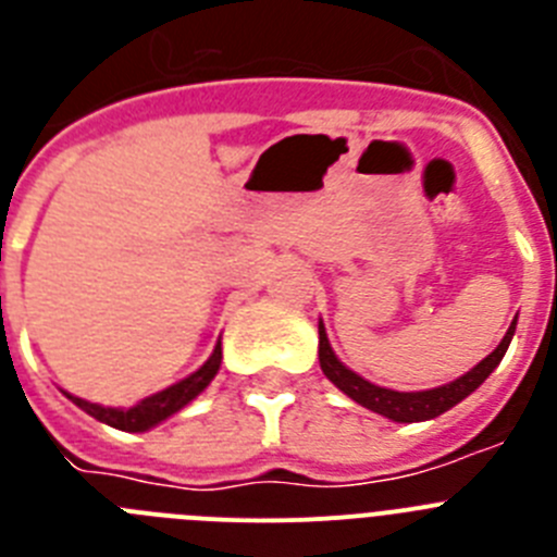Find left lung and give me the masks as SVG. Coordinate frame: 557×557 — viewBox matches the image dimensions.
<instances>
[{
	"mask_svg": "<svg viewBox=\"0 0 557 557\" xmlns=\"http://www.w3.org/2000/svg\"><path fill=\"white\" fill-rule=\"evenodd\" d=\"M516 332V318L510 323V329L505 332L499 346L488 354V357L476 362L469 373H462L460 379L449 382V385L432 387V391H391V387H379L368 379H362L359 373H354L351 368L343 366L337 359V354L332 351V343H329V334L323 321H318V357H321V371L326 373V379L334 387L346 393L348 398H354L357 405H362L366 410L379 412V416L391 418L396 424H412V421H430L437 418L441 412L451 410L455 405H460L462 398L471 396L476 387L485 382V379L494 373V368L499 366L505 351H508L510 339Z\"/></svg>",
	"mask_w": 557,
	"mask_h": 557,
	"instance_id": "8db88e82",
	"label": "left lung"
}]
</instances>
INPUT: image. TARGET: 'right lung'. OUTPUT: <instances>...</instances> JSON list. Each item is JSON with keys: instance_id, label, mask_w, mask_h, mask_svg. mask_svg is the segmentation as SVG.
Wrapping results in <instances>:
<instances>
[{"instance_id": "1", "label": "right lung", "mask_w": 557, "mask_h": 557, "mask_svg": "<svg viewBox=\"0 0 557 557\" xmlns=\"http://www.w3.org/2000/svg\"><path fill=\"white\" fill-rule=\"evenodd\" d=\"M220 362H223V346H220V339H218V346H214L211 357L206 359L198 371L189 373V376L181 379V382H175V385L164 387V391L141 398L139 405L127 407V410L125 407L91 405V401L72 396V393H66V396L72 398V401H75L81 410H86L88 416L97 418V421H102V424L113 426V430L147 432V430H152V426H159L161 421H166L170 416H175L178 410H184L189 401H195V398H198L200 393L211 385V379L218 376Z\"/></svg>"}]
</instances>
